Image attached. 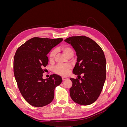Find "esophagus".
<instances>
[{"label":"esophagus","instance_id":"obj_1","mask_svg":"<svg viewBox=\"0 0 127 127\" xmlns=\"http://www.w3.org/2000/svg\"><path fill=\"white\" fill-rule=\"evenodd\" d=\"M67 79V78L64 77H62L63 80H66V79Z\"/></svg>","mask_w":127,"mask_h":127}]
</instances>
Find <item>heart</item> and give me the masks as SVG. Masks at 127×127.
Listing matches in <instances>:
<instances>
[{
	"label": "heart",
	"instance_id": "heart-1",
	"mask_svg": "<svg viewBox=\"0 0 127 127\" xmlns=\"http://www.w3.org/2000/svg\"><path fill=\"white\" fill-rule=\"evenodd\" d=\"M63 51L64 53V55L67 57L70 55H74V51L71 48L68 47L67 45H64L61 48ZM56 54V50L55 49H53L49 54V60L50 61H53L54 60ZM71 66L70 64H57L55 67V72L57 74L60 75L61 76H66L68 74L69 72L71 69Z\"/></svg>",
	"mask_w": 127,
	"mask_h": 127
}]
</instances>
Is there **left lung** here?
Instances as JSON below:
<instances>
[{
  "label": "left lung",
  "instance_id": "8db88e82",
  "mask_svg": "<svg viewBox=\"0 0 127 127\" xmlns=\"http://www.w3.org/2000/svg\"><path fill=\"white\" fill-rule=\"evenodd\" d=\"M64 41L72 46L77 56L72 72L78 76L83 74L81 78H70V97L79 104H91L99 97L106 79L104 53L96 42L85 36H71Z\"/></svg>",
  "mask_w": 127,
  "mask_h": 127
}]
</instances>
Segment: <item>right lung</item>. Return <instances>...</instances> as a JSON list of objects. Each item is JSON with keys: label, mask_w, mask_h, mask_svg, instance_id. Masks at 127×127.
Returning a JSON list of instances; mask_svg holds the SVG:
<instances>
[{"label": "right lung", "mask_w": 127, "mask_h": 127, "mask_svg": "<svg viewBox=\"0 0 127 127\" xmlns=\"http://www.w3.org/2000/svg\"><path fill=\"white\" fill-rule=\"evenodd\" d=\"M63 40L34 37L19 47L14 58V73L22 95L30 105L42 107L54 98L55 88L62 82L61 77L52 74L42 78L49 62L48 53Z\"/></svg>", "instance_id": "obj_1"}]
</instances>
